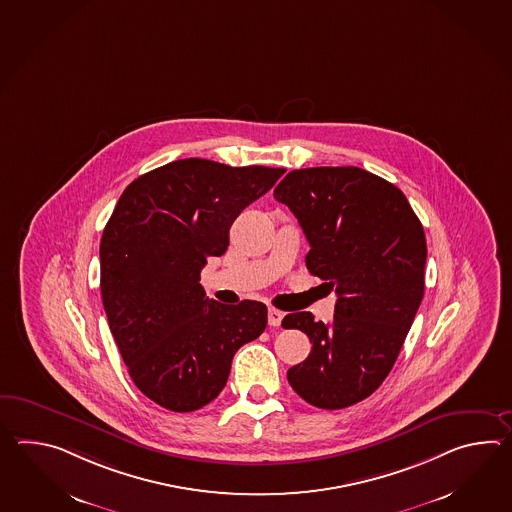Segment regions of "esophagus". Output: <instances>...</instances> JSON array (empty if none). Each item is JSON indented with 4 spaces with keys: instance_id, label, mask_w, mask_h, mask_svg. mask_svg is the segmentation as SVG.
Here are the masks:
<instances>
[{
    "instance_id": "34e87169",
    "label": "esophagus",
    "mask_w": 512,
    "mask_h": 512,
    "mask_svg": "<svg viewBox=\"0 0 512 512\" xmlns=\"http://www.w3.org/2000/svg\"><path fill=\"white\" fill-rule=\"evenodd\" d=\"M283 318L284 312H281V310H277V308H270L268 310V323H270V327H279Z\"/></svg>"
}]
</instances>
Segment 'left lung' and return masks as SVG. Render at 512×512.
I'll return each instance as SVG.
<instances>
[{"label":"left lung","mask_w":512,"mask_h":512,"mask_svg":"<svg viewBox=\"0 0 512 512\" xmlns=\"http://www.w3.org/2000/svg\"><path fill=\"white\" fill-rule=\"evenodd\" d=\"M273 196L305 231L308 272L338 294L330 325L310 312L283 319L312 343L288 382L316 408L353 406L386 380L421 305V220L398 187L358 167L288 172Z\"/></svg>","instance_id":"left-lung-1"}]
</instances>
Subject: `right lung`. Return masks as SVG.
Wrapping results in <instances>:
<instances>
[{"mask_svg":"<svg viewBox=\"0 0 512 512\" xmlns=\"http://www.w3.org/2000/svg\"><path fill=\"white\" fill-rule=\"evenodd\" d=\"M284 172L178 159L139 176L115 205L99 250L104 310L128 375L161 408L187 413L215 400L235 353L266 329V305L209 299L200 272Z\"/></svg>","mask_w":512,"mask_h":512,"instance_id":"1","label":"right lung"}]
</instances>
